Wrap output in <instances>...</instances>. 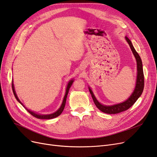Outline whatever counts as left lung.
<instances>
[{
    "mask_svg": "<svg viewBox=\"0 0 157 157\" xmlns=\"http://www.w3.org/2000/svg\"><path fill=\"white\" fill-rule=\"evenodd\" d=\"M126 41L128 42V44L130 45V48L132 51V53L135 56L136 62H137V79H136V87L134 90V92H132L131 96L128 98V99L124 102L115 104L113 105H102L101 103H99L97 99L95 97L94 94H93V92L92 90L89 87V91L90 93L91 94L92 98L93 99V101L95 103L96 106L101 111L107 113V114H117L121 112H123L124 111H126L127 109L131 107L135 102L137 101V99H138L144 91V71H143V65H142V61L141 59L140 56L137 54V52L136 51L134 46L132 45V42L130 40L128 39L127 36L125 37Z\"/></svg>",
    "mask_w": 157,
    "mask_h": 157,
    "instance_id": "obj_1",
    "label": "left lung"
}]
</instances>
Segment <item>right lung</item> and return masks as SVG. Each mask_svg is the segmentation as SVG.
<instances>
[{
    "instance_id": "right-lung-1",
    "label": "right lung",
    "mask_w": 157,
    "mask_h": 157,
    "mask_svg": "<svg viewBox=\"0 0 157 157\" xmlns=\"http://www.w3.org/2000/svg\"><path fill=\"white\" fill-rule=\"evenodd\" d=\"M74 82L73 79L71 80L69 82L68 84H67V88H66V92H65V96H64V98H63V102H62V104H61V107H59V109H58V111H56L55 113H52V114H49V115H40V114H37L35 112L33 111H31V110H29V109H28L27 108H26L24 105H23V104L20 101V99H19V98H17V94L16 93V91H15V89H14V86H13V82H12V90H13V93L14 94V96H15V98H16V99L17 100L18 102H20L21 105H22L23 107H24L25 108L26 110L29 112L31 115H32L33 117H35L37 118H39V119H52V118H56L57 117H58L59 115H60L61 113L63 112V109H64V107H65V103H66V99H67V94L69 93V88H71V85H72L73 82Z\"/></svg>"
}]
</instances>
